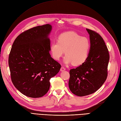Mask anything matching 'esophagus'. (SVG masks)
<instances>
[{"mask_svg":"<svg viewBox=\"0 0 121 121\" xmlns=\"http://www.w3.org/2000/svg\"><path fill=\"white\" fill-rule=\"evenodd\" d=\"M65 70V68L64 67H61L60 68V71H64Z\"/></svg>","mask_w":121,"mask_h":121,"instance_id":"obj_1","label":"esophagus"}]
</instances>
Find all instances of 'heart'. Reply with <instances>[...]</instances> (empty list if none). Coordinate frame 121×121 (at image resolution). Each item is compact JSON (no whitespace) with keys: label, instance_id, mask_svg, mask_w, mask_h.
Listing matches in <instances>:
<instances>
[{"label":"heart","instance_id":"1","mask_svg":"<svg viewBox=\"0 0 121 121\" xmlns=\"http://www.w3.org/2000/svg\"><path fill=\"white\" fill-rule=\"evenodd\" d=\"M90 47L88 38L71 31L61 34L58 37L57 42H53L51 44L50 50L55 60H60L65 53V64L79 65L87 60Z\"/></svg>","mask_w":121,"mask_h":121}]
</instances>
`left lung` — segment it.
I'll use <instances>...</instances> for the list:
<instances>
[{"label":"left lung","instance_id":"1","mask_svg":"<svg viewBox=\"0 0 121 121\" xmlns=\"http://www.w3.org/2000/svg\"><path fill=\"white\" fill-rule=\"evenodd\" d=\"M86 30L91 44L88 56L81 65L69 71V88L78 96L96 92L104 83L108 73L109 54L103 38L95 31Z\"/></svg>","mask_w":121,"mask_h":121}]
</instances>
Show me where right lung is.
I'll list each match as a JSON object with an SVG mask.
<instances>
[{"label":"right lung","mask_w":121,"mask_h":121,"mask_svg":"<svg viewBox=\"0 0 121 121\" xmlns=\"http://www.w3.org/2000/svg\"><path fill=\"white\" fill-rule=\"evenodd\" d=\"M49 24L32 28L14 40L9 57L12 81L25 95L42 97L50 87V79L59 72L61 65L51 57Z\"/></svg>","instance_id":"right-lung-1"}]
</instances>
